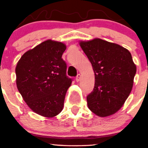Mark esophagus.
I'll use <instances>...</instances> for the list:
<instances>
[{
    "label": "esophagus",
    "mask_w": 148,
    "mask_h": 148,
    "mask_svg": "<svg viewBox=\"0 0 148 148\" xmlns=\"http://www.w3.org/2000/svg\"><path fill=\"white\" fill-rule=\"evenodd\" d=\"M81 74H78L76 76V78H75V80H76V81H79L80 79H81Z\"/></svg>",
    "instance_id": "34e87169"
}]
</instances>
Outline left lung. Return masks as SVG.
I'll return each instance as SVG.
<instances>
[{
    "mask_svg": "<svg viewBox=\"0 0 148 148\" xmlns=\"http://www.w3.org/2000/svg\"><path fill=\"white\" fill-rule=\"evenodd\" d=\"M95 72V86L86 97L89 108L108 116L123 106L131 92L136 67L126 48L101 39L80 42Z\"/></svg>",
    "mask_w": 148,
    "mask_h": 148,
    "instance_id": "left-lung-1",
    "label": "left lung"
}]
</instances>
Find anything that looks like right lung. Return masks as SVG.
<instances>
[{"instance_id":"right-lung-1","label":"right lung","mask_w":148,"mask_h":148,"mask_svg":"<svg viewBox=\"0 0 148 148\" xmlns=\"http://www.w3.org/2000/svg\"><path fill=\"white\" fill-rule=\"evenodd\" d=\"M66 45L48 40L25 52L16 66L19 92L30 108L46 117L63 109L65 95L73 79L66 75L62 58Z\"/></svg>"}]
</instances>
